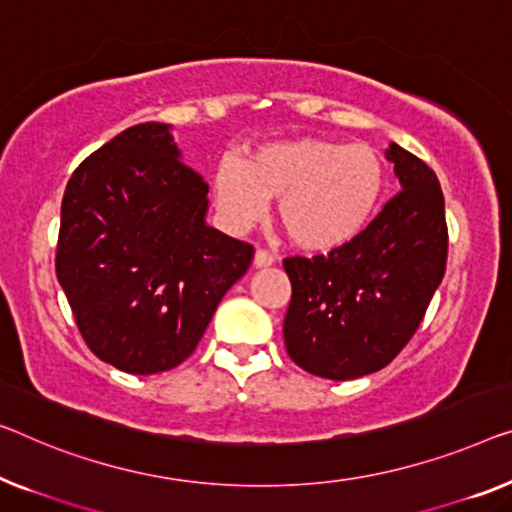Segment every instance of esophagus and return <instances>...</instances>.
Segmentation results:
<instances>
[{
	"label": "esophagus",
	"mask_w": 512,
	"mask_h": 512,
	"mask_svg": "<svg viewBox=\"0 0 512 512\" xmlns=\"http://www.w3.org/2000/svg\"><path fill=\"white\" fill-rule=\"evenodd\" d=\"M273 262H276V257H273L269 250H264V248H257L255 250V266L257 269H264V266H271Z\"/></svg>",
	"instance_id": "esophagus-1"
}]
</instances>
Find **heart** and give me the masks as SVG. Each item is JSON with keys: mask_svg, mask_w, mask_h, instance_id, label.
<instances>
[{"mask_svg": "<svg viewBox=\"0 0 512 512\" xmlns=\"http://www.w3.org/2000/svg\"><path fill=\"white\" fill-rule=\"evenodd\" d=\"M377 149L326 137H294L257 147L246 163L225 158L213 190L234 230H248L278 201V223L296 248L329 253L363 232L384 193Z\"/></svg>", "mask_w": 512, "mask_h": 512, "instance_id": "heart-1", "label": "heart"}]
</instances>
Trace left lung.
<instances>
[{
	"instance_id": "obj_1",
	"label": "left lung",
	"mask_w": 512,
	"mask_h": 512,
	"mask_svg": "<svg viewBox=\"0 0 512 512\" xmlns=\"http://www.w3.org/2000/svg\"><path fill=\"white\" fill-rule=\"evenodd\" d=\"M402 190L329 255L285 257L292 301L285 347L310 375L347 381L386 368L421 326L446 271L448 227L439 179L391 142Z\"/></svg>"
}]
</instances>
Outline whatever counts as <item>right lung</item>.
<instances>
[{
    "label": "right lung",
    "instance_id": "add662e5",
    "mask_svg": "<svg viewBox=\"0 0 512 512\" xmlns=\"http://www.w3.org/2000/svg\"><path fill=\"white\" fill-rule=\"evenodd\" d=\"M209 183L170 128H126L75 167L61 200L55 269L101 361L131 375L177 368L255 248L204 223Z\"/></svg>",
    "mask_w": 512,
    "mask_h": 512
}]
</instances>
